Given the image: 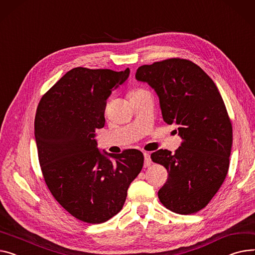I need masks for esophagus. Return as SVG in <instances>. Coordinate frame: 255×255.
Returning <instances> with one entry per match:
<instances>
[{
	"label": "esophagus",
	"instance_id": "1",
	"mask_svg": "<svg viewBox=\"0 0 255 255\" xmlns=\"http://www.w3.org/2000/svg\"><path fill=\"white\" fill-rule=\"evenodd\" d=\"M143 156H144V166L148 167L149 165H151V159L148 152H143Z\"/></svg>",
	"mask_w": 255,
	"mask_h": 255
}]
</instances>
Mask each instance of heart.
<instances>
[{
	"instance_id": "1",
	"label": "heart",
	"mask_w": 255,
	"mask_h": 255,
	"mask_svg": "<svg viewBox=\"0 0 255 255\" xmlns=\"http://www.w3.org/2000/svg\"><path fill=\"white\" fill-rule=\"evenodd\" d=\"M141 92H144V90L143 89H134V90L129 92V96L134 95V94H138V93H141Z\"/></svg>"
}]
</instances>
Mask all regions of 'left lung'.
<instances>
[{
  "label": "left lung",
  "mask_w": 255,
  "mask_h": 255,
  "mask_svg": "<svg viewBox=\"0 0 255 255\" xmlns=\"http://www.w3.org/2000/svg\"><path fill=\"white\" fill-rule=\"evenodd\" d=\"M135 78L155 90L164 122L177 126L182 139L174 154L158 149L150 155L169 175L158 197L175 213L198 212L217 193L229 170L233 130L222 95L210 77L186 59L139 66Z\"/></svg>",
  "instance_id": "left-lung-1"
}]
</instances>
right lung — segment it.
<instances>
[{"instance_id":"add662e5","label":"right lung","mask_w":255,"mask_h":255,"mask_svg":"<svg viewBox=\"0 0 255 255\" xmlns=\"http://www.w3.org/2000/svg\"><path fill=\"white\" fill-rule=\"evenodd\" d=\"M130 70L67 72L41 99L35 138L45 182L59 204L88 224L120 212L130 183L143 166L138 149L110 154L97 147L95 131L105 126L107 99Z\"/></svg>"}]
</instances>
